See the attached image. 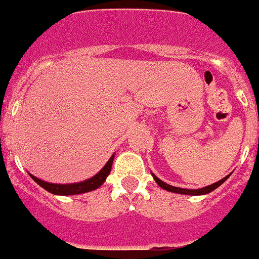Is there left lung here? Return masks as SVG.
Segmentation results:
<instances>
[{
  "instance_id": "left-lung-1",
  "label": "left lung",
  "mask_w": 259,
  "mask_h": 259,
  "mask_svg": "<svg viewBox=\"0 0 259 259\" xmlns=\"http://www.w3.org/2000/svg\"><path fill=\"white\" fill-rule=\"evenodd\" d=\"M153 178H154V180L157 182V184L161 187V188H163L164 191H168V192H174V193H182V194H192V196H198V194H206V193H210V192H212L214 189H217L219 187V185L223 184L226 180L230 178V175H227L226 178H223L222 180H219V182L214 183V184L209 185V187H205V188H201V189H184V188H178V187H172V185H168L166 184V183H163L162 180H159L155 175H153Z\"/></svg>"
}]
</instances>
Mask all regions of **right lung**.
<instances>
[{
  "mask_svg": "<svg viewBox=\"0 0 259 259\" xmlns=\"http://www.w3.org/2000/svg\"><path fill=\"white\" fill-rule=\"evenodd\" d=\"M114 155H111L107 163L105 164V167L102 168L97 175H95L91 179L85 180V182L76 183V184H52V183H47L44 180H40L37 178H35L33 175L29 174L32 179L35 180L40 187L45 189V191L50 192L53 194H61V196H67V194H80V193H85V192H91L97 189L100 185L104 184V182L106 180L107 175L111 171V164H113Z\"/></svg>",
  "mask_w": 259,
  "mask_h": 259,
  "instance_id": "1",
  "label": "right lung"
}]
</instances>
